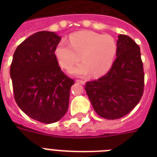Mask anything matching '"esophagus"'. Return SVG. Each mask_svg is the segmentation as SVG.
<instances>
[{"mask_svg":"<svg viewBox=\"0 0 157 157\" xmlns=\"http://www.w3.org/2000/svg\"><path fill=\"white\" fill-rule=\"evenodd\" d=\"M76 82L81 84V85H85L86 84V81H83V80H76Z\"/></svg>","mask_w":157,"mask_h":157,"instance_id":"1","label":"esophagus"}]
</instances>
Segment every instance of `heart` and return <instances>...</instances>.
<instances>
[{
    "label": "heart",
    "instance_id": "heart-1",
    "mask_svg": "<svg viewBox=\"0 0 157 157\" xmlns=\"http://www.w3.org/2000/svg\"><path fill=\"white\" fill-rule=\"evenodd\" d=\"M117 44L113 36L92 31H81L59 41L54 48V56L62 68L69 69L81 60L82 63L70 70L75 76H86L93 72L102 76L113 64Z\"/></svg>",
    "mask_w": 157,
    "mask_h": 157
}]
</instances>
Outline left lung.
Wrapping results in <instances>:
<instances>
[{
	"label": "left lung",
	"mask_w": 157,
	"mask_h": 157,
	"mask_svg": "<svg viewBox=\"0 0 157 157\" xmlns=\"http://www.w3.org/2000/svg\"><path fill=\"white\" fill-rule=\"evenodd\" d=\"M117 59L108 72L85 86L96 113L108 120L121 118L134 109L144 90L140 48L125 35L118 36Z\"/></svg>",
	"instance_id": "1"
}]
</instances>
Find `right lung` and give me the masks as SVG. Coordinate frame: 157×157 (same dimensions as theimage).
Segmentation results:
<instances>
[{
  "label": "right lung",
  "mask_w": 157,
  "mask_h": 157,
  "mask_svg": "<svg viewBox=\"0 0 157 157\" xmlns=\"http://www.w3.org/2000/svg\"><path fill=\"white\" fill-rule=\"evenodd\" d=\"M60 40L52 32L34 33L17 47L10 65L16 103L28 117L45 124L66 114L75 83L63 72L54 56Z\"/></svg>",
  "instance_id": "add662e5"
}]
</instances>
